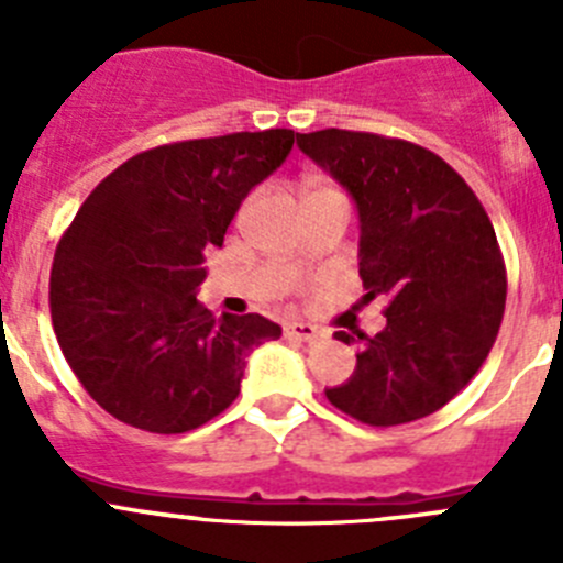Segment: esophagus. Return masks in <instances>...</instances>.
<instances>
[{
	"instance_id": "34e87169",
	"label": "esophagus",
	"mask_w": 563,
	"mask_h": 563,
	"mask_svg": "<svg viewBox=\"0 0 563 563\" xmlns=\"http://www.w3.org/2000/svg\"><path fill=\"white\" fill-rule=\"evenodd\" d=\"M286 335L288 339H297V341H317V339H322V330H319L317 324H308V322H288Z\"/></svg>"
}]
</instances>
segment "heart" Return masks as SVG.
<instances>
[{
  "label": "heart",
  "mask_w": 563,
  "mask_h": 563,
  "mask_svg": "<svg viewBox=\"0 0 563 563\" xmlns=\"http://www.w3.org/2000/svg\"><path fill=\"white\" fill-rule=\"evenodd\" d=\"M322 188H328V186H317V188H313V191H322Z\"/></svg>",
  "instance_id": "heart-1"
}]
</instances>
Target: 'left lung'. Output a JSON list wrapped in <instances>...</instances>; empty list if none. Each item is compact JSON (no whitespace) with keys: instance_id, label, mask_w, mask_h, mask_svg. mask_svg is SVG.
<instances>
[{"instance_id":"left-lung-1","label":"left lung","mask_w":563,"mask_h":563,"mask_svg":"<svg viewBox=\"0 0 563 563\" xmlns=\"http://www.w3.org/2000/svg\"><path fill=\"white\" fill-rule=\"evenodd\" d=\"M297 144L353 194L364 299H388L380 333L355 330L353 377L324 394L372 428L430 417L477 375L500 330L508 280L492 219L448 161L411 141L328 128Z\"/></svg>"}]
</instances>
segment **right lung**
Masks as SVG:
<instances>
[{
	"label": "right lung",
	"mask_w": 563,
	"mask_h": 563,
	"mask_svg": "<svg viewBox=\"0 0 563 563\" xmlns=\"http://www.w3.org/2000/svg\"><path fill=\"white\" fill-rule=\"evenodd\" d=\"M294 130L163 144L110 172L60 235L49 313L63 358L110 417L186 433L233 406L246 353L280 328L197 302L205 252L291 152Z\"/></svg>",
	"instance_id": "right-lung-1"
}]
</instances>
